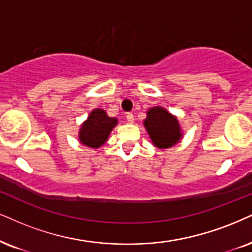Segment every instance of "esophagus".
Segmentation results:
<instances>
[{"mask_svg":"<svg viewBox=\"0 0 252 252\" xmlns=\"http://www.w3.org/2000/svg\"><path fill=\"white\" fill-rule=\"evenodd\" d=\"M126 118L128 123H133V121H134V116H133V113H127Z\"/></svg>","mask_w":252,"mask_h":252,"instance_id":"34e87169","label":"esophagus"}]
</instances>
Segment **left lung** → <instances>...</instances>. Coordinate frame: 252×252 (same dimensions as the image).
Listing matches in <instances>:
<instances>
[{"instance_id": "1", "label": "left lung", "mask_w": 252, "mask_h": 252, "mask_svg": "<svg viewBox=\"0 0 252 252\" xmlns=\"http://www.w3.org/2000/svg\"><path fill=\"white\" fill-rule=\"evenodd\" d=\"M144 125L153 144L159 148L172 147L182 135L176 118L162 107L148 110Z\"/></svg>"}]
</instances>
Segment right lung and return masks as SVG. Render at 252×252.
<instances>
[{
	"mask_svg": "<svg viewBox=\"0 0 252 252\" xmlns=\"http://www.w3.org/2000/svg\"><path fill=\"white\" fill-rule=\"evenodd\" d=\"M116 118L107 117L106 112L95 108L90 113L88 120L83 124L79 132V140L88 147L98 148L107 140L108 135L117 125Z\"/></svg>",
	"mask_w": 252,
	"mask_h": 252,
	"instance_id": "obj_1",
	"label": "right lung"
}]
</instances>
